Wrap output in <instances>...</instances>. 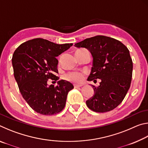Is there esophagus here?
Wrapping results in <instances>:
<instances>
[{
	"instance_id": "34e87169",
	"label": "esophagus",
	"mask_w": 148,
	"mask_h": 148,
	"mask_svg": "<svg viewBox=\"0 0 148 148\" xmlns=\"http://www.w3.org/2000/svg\"><path fill=\"white\" fill-rule=\"evenodd\" d=\"M82 85H77V84H74V88H78V87H82Z\"/></svg>"
}]
</instances>
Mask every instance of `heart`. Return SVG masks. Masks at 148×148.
Wrapping results in <instances>:
<instances>
[{
    "label": "heart",
    "instance_id": "heart-1",
    "mask_svg": "<svg viewBox=\"0 0 148 148\" xmlns=\"http://www.w3.org/2000/svg\"><path fill=\"white\" fill-rule=\"evenodd\" d=\"M64 79L73 83L81 84L84 80L85 74L82 72L74 71L67 73L64 75Z\"/></svg>",
    "mask_w": 148,
    "mask_h": 148
}]
</instances>
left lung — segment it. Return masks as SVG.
<instances>
[{
	"instance_id": "8db88e82",
	"label": "left lung",
	"mask_w": 148,
	"mask_h": 148,
	"mask_svg": "<svg viewBox=\"0 0 148 148\" xmlns=\"http://www.w3.org/2000/svg\"><path fill=\"white\" fill-rule=\"evenodd\" d=\"M85 47L92 56V67L88 81L100 86L93 87L95 94L86 101L89 109L103 113L111 111L123 101L131 86L132 61L127 47L121 42L98 35L74 44Z\"/></svg>"
}]
</instances>
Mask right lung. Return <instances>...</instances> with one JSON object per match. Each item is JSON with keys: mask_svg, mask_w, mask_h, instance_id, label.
Masks as SVG:
<instances>
[{"mask_svg": "<svg viewBox=\"0 0 148 148\" xmlns=\"http://www.w3.org/2000/svg\"><path fill=\"white\" fill-rule=\"evenodd\" d=\"M73 44H57L43 38H35L21 44L15 50L12 62L14 75L20 92L30 107L37 113L51 116L65 106L69 92L74 88L61 79L57 86H47V80L59 79L56 57Z\"/></svg>", "mask_w": 148, "mask_h": 148, "instance_id": "obj_1", "label": "right lung"}]
</instances>
